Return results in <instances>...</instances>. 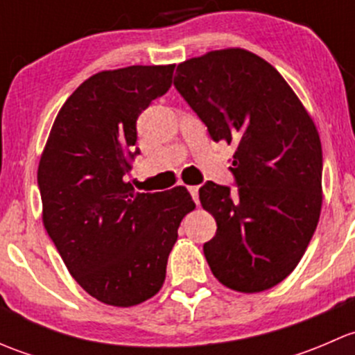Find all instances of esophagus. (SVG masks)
<instances>
[{"label": "esophagus", "mask_w": 355, "mask_h": 355, "mask_svg": "<svg viewBox=\"0 0 355 355\" xmlns=\"http://www.w3.org/2000/svg\"><path fill=\"white\" fill-rule=\"evenodd\" d=\"M189 192H191L192 199H194L196 204H198L199 202V187L198 185H191V187H189Z\"/></svg>", "instance_id": "esophagus-1"}]
</instances>
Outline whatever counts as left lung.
<instances>
[{
	"label": "left lung",
	"mask_w": 355,
	"mask_h": 355,
	"mask_svg": "<svg viewBox=\"0 0 355 355\" xmlns=\"http://www.w3.org/2000/svg\"><path fill=\"white\" fill-rule=\"evenodd\" d=\"M173 85L214 142L234 146L237 191L206 182L200 204L216 220L204 256L218 282L263 292L306 252L323 204L320 134L302 103L266 60L241 48L177 67Z\"/></svg>",
	"instance_id": "8db88e82"
}]
</instances>
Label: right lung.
Segmentation results:
<instances>
[{"mask_svg":"<svg viewBox=\"0 0 355 355\" xmlns=\"http://www.w3.org/2000/svg\"><path fill=\"white\" fill-rule=\"evenodd\" d=\"M175 65L105 70L60 110L41 155L42 223L78 285L130 307L163 287L178 227L196 207L185 187L139 194L127 175L142 110L166 94Z\"/></svg>","mask_w":355,"mask_h":355,"instance_id":"right-lung-1","label":"right lung"}]
</instances>
